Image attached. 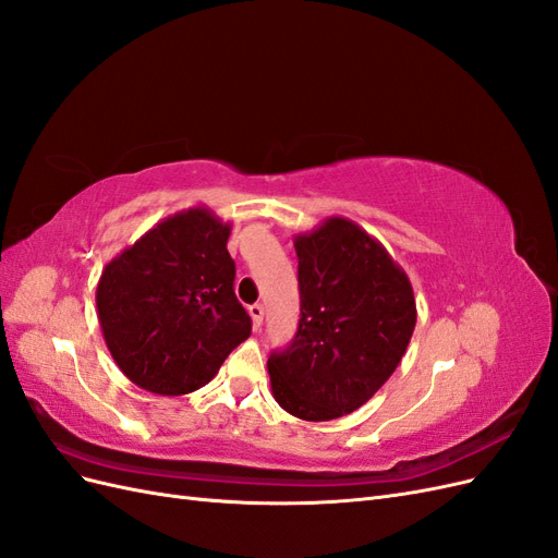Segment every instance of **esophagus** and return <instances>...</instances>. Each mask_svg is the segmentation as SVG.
Returning a JSON list of instances; mask_svg holds the SVG:
<instances>
[{"mask_svg":"<svg viewBox=\"0 0 558 558\" xmlns=\"http://www.w3.org/2000/svg\"><path fill=\"white\" fill-rule=\"evenodd\" d=\"M248 314H251V320H253V328H260L263 326V314H265V310H263V305H251L248 307Z\"/></svg>","mask_w":558,"mask_h":558,"instance_id":"34e87169","label":"esophagus"}]
</instances>
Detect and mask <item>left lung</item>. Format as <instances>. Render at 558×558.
Wrapping results in <instances>:
<instances>
[{
	"instance_id": "left-lung-1",
	"label": "left lung",
	"mask_w": 558,
	"mask_h": 558,
	"mask_svg": "<svg viewBox=\"0 0 558 558\" xmlns=\"http://www.w3.org/2000/svg\"><path fill=\"white\" fill-rule=\"evenodd\" d=\"M300 324L267 373L281 408L302 421L359 410L402 361L416 326L404 269L349 218L298 234Z\"/></svg>"
}]
</instances>
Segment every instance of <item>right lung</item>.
Returning a JSON list of instances; mask_svg holds the SVG:
<instances>
[{
    "label": "right lung",
    "instance_id": "right-lung-1",
    "mask_svg": "<svg viewBox=\"0 0 558 558\" xmlns=\"http://www.w3.org/2000/svg\"><path fill=\"white\" fill-rule=\"evenodd\" d=\"M228 238L230 223L193 207L167 216L102 269L97 318L132 384L160 396L193 393L251 335L232 289Z\"/></svg>",
    "mask_w": 558,
    "mask_h": 558
}]
</instances>
